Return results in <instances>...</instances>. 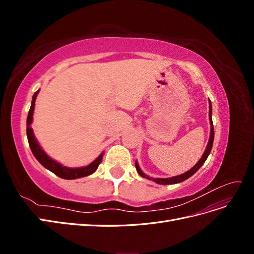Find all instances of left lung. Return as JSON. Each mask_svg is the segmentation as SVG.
<instances>
[{
	"label": "left lung",
	"mask_w": 254,
	"mask_h": 254,
	"mask_svg": "<svg viewBox=\"0 0 254 254\" xmlns=\"http://www.w3.org/2000/svg\"><path fill=\"white\" fill-rule=\"evenodd\" d=\"M209 117H210V123H211V134H210V139H209V143H207V146H206V149L205 151L203 152V155L201 157V159L198 161V162L194 165V167H191L190 170L187 173H184L182 175H179V176H175V177H172V178H150V177H148L147 175H145L139 167V164H137V162H135V168H136V172L139 173L140 176H142L143 178H146L148 180H152L155 181L159 184H175V183H179V182H182L184 180H187L188 178H190V176H193L199 168H200L202 166V164L205 162L206 158L209 157L210 152H211V149H212V145H213V141H214V126H213V122H212V105H211V102H210V106H209Z\"/></svg>",
	"instance_id": "left-lung-1"
}]
</instances>
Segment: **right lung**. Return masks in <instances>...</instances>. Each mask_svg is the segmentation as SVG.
Segmentation results:
<instances>
[{
  "label": "right lung",
  "mask_w": 254,
  "mask_h": 254,
  "mask_svg": "<svg viewBox=\"0 0 254 254\" xmlns=\"http://www.w3.org/2000/svg\"><path fill=\"white\" fill-rule=\"evenodd\" d=\"M39 93V90H38L36 93L33 96V101H32V106H30V109L28 111V115H27V121H26V133H27V140H28V144L29 147L32 149L33 155L35 156V158L39 161V162L45 167L48 168L49 171H51L52 173H54L55 175H57L58 177L63 179H67V180H72V179H76V178H81V177H86L89 176L91 174H93L96 170L98 165L101 164L102 160H103V155L104 152H102L101 155L97 159H95L93 162L91 164H89L88 166L84 167H78V168H70V167H65L63 166L61 164L57 163L55 160L51 159L47 153H45L41 147L40 145L38 144L37 140L35 139V135L33 132V129L30 127V124L33 122V113H34V107H35V101L37 94Z\"/></svg>",
  "instance_id": "right-lung-1"
}]
</instances>
